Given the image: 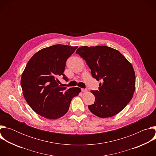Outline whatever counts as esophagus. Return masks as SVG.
I'll return each mask as SVG.
<instances>
[{
  "instance_id": "34e87169",
  "label": "esophagus",
  "mask_w": 156,
  "mask_h": 156,
  "mask_svg": "<svg viewBox=\"0 0 156 156\" xmlns=\"http://www.w3.org/2000/svg\"><path fill=\"white\" fill-rule=\"evenodd\" d=\"M87 91V90H86V89H81V92L82 93H86Z\"/></svg>"
}]
</instances>
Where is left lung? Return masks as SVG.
I'll return each mask as SVG.
<instances>
[{"label": "left lung", "instance_id": "left-lung-1", "mask_svg": "<svg viewBox=\"0 0 156 156\" xmlns=\"http://www.w3.org/2000/svg\"><path fill=\"white\" fill-rule=\"evenodd\" d=\"M79 54L91 69L93 78L102 80L91 112L100 118L118 114L131 100L135 91V73L132 65L119 51L105 46H81Z\"/></svg>", "mask_w": 156, "mask_h": 156}]
</instances>
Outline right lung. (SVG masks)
I'll use <instances>...</instances> for the list:
<instances>
[{"mask_svg": "<svg viewBox=\"0 0 156 156\" xmlns=\"http://www.w3.org/2000/svg\"><path fill=\"white\" fill-rule=\"evenodd\" d=\"M78 46L56 44L41 49L30 59L21 75L23 94L30 107L48 119H57L68 112L73 97L81 92L75 87L66 90L58 78L63 74L65 63Z\"/></svg>", "mask_w": 156, "mask_h": 156, "instance_id": "obj_1", "label": "right lung"}]
</instances>
